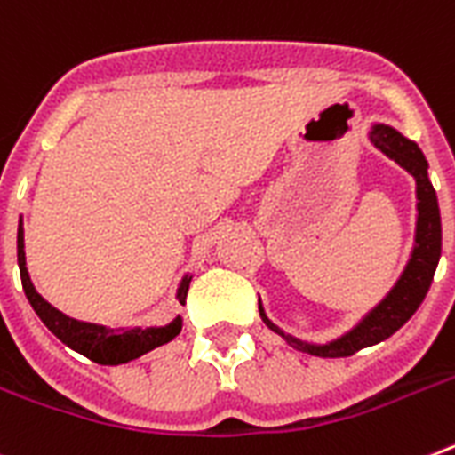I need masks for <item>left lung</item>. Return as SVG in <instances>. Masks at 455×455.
Here are the masks:
<instances>
[{
	"label": "left lung",
	"mask_w": 455,
	"mask_h": 455,
	"mask_svg": "<svg viewBox=\"0 0 455 455\" xmlns=\"http://www.w3.org/2000/svg\"><path fill=\"white\" fill-rule=\"evenodd\" d=\"M368 139L377 150H381L388 159H393L398 166H403L416 180L414 247H411L410 261H407L403 275L393 284L391 291L372 310L365 312L356 326L349 328L339 338L331 339V342H323V345H319V342H307V339H300L296 335L282 331L277 323L270 322L266 310H263L261 299H259V315H261L263 323L277 335H282L289 345L296 347L299 351H305V354H312V356H351L358 349H365V347H372L377 342H381V339L391 338L419 310V305L423 303V299H426V293L430 289V282H433V275L437 270V263H440V205H437V194H435L433 182L428 178V162H426L421 148L414 140L404 139L403 133L395 132L393 127L379 124V122H375L370 127Z\"/></svg>",
	"instance_id": "obj_1"
}]
</instances>
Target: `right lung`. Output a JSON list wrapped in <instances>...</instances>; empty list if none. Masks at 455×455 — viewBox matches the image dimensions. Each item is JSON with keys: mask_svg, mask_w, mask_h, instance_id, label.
I'll return each mask as SVG.
<instances>
[{"mask_svg": "<svg viewBox=\"0 0 455 455\" xmlns=\"http://www.w3.org/2000/svg\"><path fill=\"white\" fill-rule=\"evenodd\" d=\"M18 268H20V280L25 296L34 312L39 315L45 328L55 335L57 339H62L64 345L71 347L74 351L87 356L94 363L101 365H120L129 363L133 358H140L148 351L156 349V347L166 345L175 335L182 331V316L178 315L166 326H150V328H108L101 323L78 322L74 316L64 315L57 307H52L48 300L41 296L32 284V277L27 273V259H25V228H22V217L18 221ZM189 282L192 275L187 273L178 284L175 299L178 303L185 305L187 291H189Z\"/></svg>", "mask_w": 455, "mask_h": 455, "instance_id": "right-lung-1", "label": "right lung"}]
</instances>
